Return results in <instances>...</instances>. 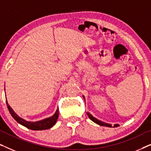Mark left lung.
<instances>
[{"mask_svg": "<svg viewBox=\"0 0 151 151\" xmlns=\"http://www.w3.org/2000/svg\"><path fill=\"white\" fill-rule=\"evenodd\" d=\"M82 97H83L84 99V100H85V98H84V96H82ZM86 114H87L88 117H89V119H91V120H92L93 122H95L96 124H98V125H100V126H103V127H110V128L113 127H119V126L118 124H115L112 126V124H111L104 122L101 121V120H100V119H97L96 117H95L94 116H93V115L91 114L90 113H88V112L86 113Z\"/></svg>", "mask_w": 151, "mask_h": 151, "instance_id": "obj_1", "label": "left lung"}]
</instances>
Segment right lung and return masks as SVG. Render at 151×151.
Returning a JSON list of instances; mask_svg holds the SVG:
<instances>
[{"instance_id":"obj_1","label":"right lung","mask_w":151,"mask_h":151,"mask_svg":"<svg viewBox=\"0 0 151 151\" xmlns=\"http://www.w3.org/2000/svg\"><path fill=\"white\" fill-rule=\"evenodd\" d=\"M6 103H7V108L9 109V111L12 116L14 117V119L26 128L29 129L34 130V131H42V130H46L51 129V127H53L56 123V121L58 118L59 115V109L58 108L56 111H55L54 114H53L51 117H47V118L43 119L42 120H39L36 122H31V121H27L25 119L22 118L18 116L16 113L14 112V111L12 109V107L9 106L8 104L7 100H6Z\"/></svg>"}]
</instances>
